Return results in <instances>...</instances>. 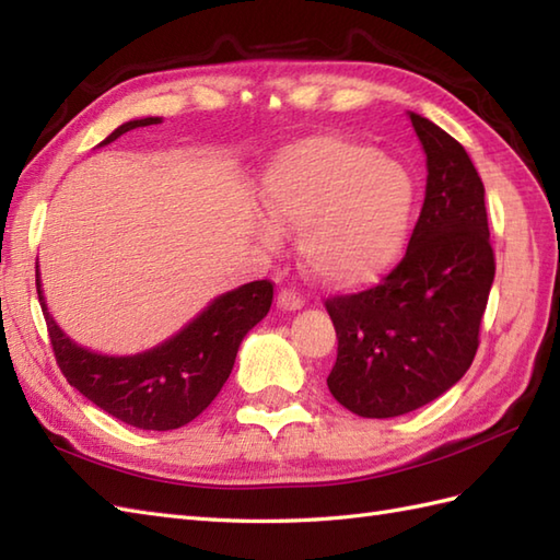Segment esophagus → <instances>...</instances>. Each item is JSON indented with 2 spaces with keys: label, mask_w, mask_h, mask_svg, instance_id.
<instances>
[{
  "label": "esophagus",
  "mask_w": 560,
  "mask_h": 560,
  "mask_svg": "<svg viewBox=\"0 0 560 560\" xmlns=\"http://www.w3.org/2000/svg\"><path fill=\"white\" fill-rule=\"evenodd\" d=\"M277 305L281 307V311H301V307L305 305V301H303V295L299 291L281 289L279 291V299H277Z\"/></svg>",
  "instance_id": "esophagus-1"
}]
</instances>
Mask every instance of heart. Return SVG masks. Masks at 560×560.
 <instances>
[{
    "instance_id": "obj_1",
    "label": "heart",
    "mask_w": 560,
    "mask_h": 560,
    "mask_svg": "<svg viewBox=\"0 0 560 560\" xmlns=\"http://www.w3.org/2000/svg\"><path fill=\"white\" fill-rule=\"evenodd\" d=\"M261 209L279 233H301L305 269L327 287H359L401 253L413 209L409 171L349 137L315 135L283 149L261 175ZM265 245L277 233L261 229Z\"/></svg>"
}]
</instances>
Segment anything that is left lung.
<instances>
[{
    "instance_id": "obj_1",
    "label": "left lung",
    "mask_w": 560,
    "mask_h": 560,
    "mask_svg": "<svg viewBox=\"0 0 560 560\" xmlns=\"http://www.w3.org/2000/svg\"><path fill=\"white\" fill-rule=\"evenodd\" d=\"M409 117L428 177L407 255L377 287L325 301L339 339L327 387L363 419L409 413L459 383L495 277L477 168L457 139Z\"/></svg>"
}]
</instances>
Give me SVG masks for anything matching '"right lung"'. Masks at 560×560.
Segmentation results:
<instances>
[{"label":"right lung","mask_w":560,"mask_h":560,"mask_svg":"<svg viewBox=\"0 0 560 560\" xmlns=\"http://www.w3.org/2000/svg\"><path fill=\"white\" fill-rule=\"evenodd\" d=\"M161 117L125 122L103 141L110 144L129 129L159 125ZM55 361L71 387L105 413L144 431H173L205 411L229 380L243 337L269 313L273 283L249 281L219 295L205 313L161 347L137 355H101L71 341L47 313L35 267Z\"/></svg>","instance_id":"right-lung-1"}]
</instances>
